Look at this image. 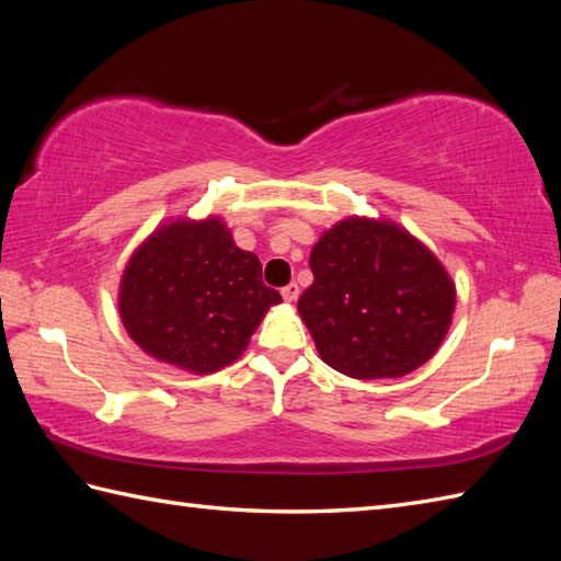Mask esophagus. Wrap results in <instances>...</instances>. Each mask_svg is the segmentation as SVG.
<instances>
[{
  "label": "esophagus",
  "instance_id": "obj_1",
  "mask_svg": "<svg viewBox=\"0 0 561 561\" xmlns=\"http://www.w3.org/2000/svg\"><path fill=\"white\" fill-rule=\"evenodd\" d=\"M282 296H284V301H289V304L299 299V284H296V282L287 284V287L282 289Z\"/></svg>",
  "mask_w": 561,
  "mask_h": 561
}]
</instances>
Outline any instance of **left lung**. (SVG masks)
<instances>
[{"mask_svg":"<svg viewBox=\"0 0 561 561\" xmlns=\"http://www.w3.org/2000/svg\"><path fill=\"white\" fill-rule=\"evenodd\" d=\"M311 270L299 313L335 371L400 378L444 342L456 287L432 250L400 226L344 219L313 245Z\"/></svg>","mask_w":561,"mask_h":561,"instance_id":"obj_1","label":"left lung"}]
</instances>
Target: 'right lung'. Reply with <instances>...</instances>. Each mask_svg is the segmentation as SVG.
<instances>
[{
    "instance_id": "add662e5",
    "label": "right lung",
    "mask_w": 561,
    "mask_h": 561,
    "mask_svg": "<svg viewBox=\"0 0 561 561\" xmlns=\"http://www.w3.org/2000/svg\"><path fill=\"white\" fill-rule=\"evenodd\" d=\"M279 301V291L262 282L257 255L209 217L153 231L127 262L117 306L129 337L153 359L211 374L243 354Z\"/></svg>"
}]
</instances>
